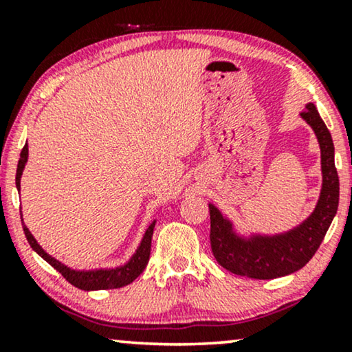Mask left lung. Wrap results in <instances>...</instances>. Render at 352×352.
Segmentation results:
<instances>
[{"label":"left lung","mask_w":352,"mask_h":352,"mask_svg":"<svg viewBox=\"0 0 352 352\" xmlns=\"http://www.w3.org/2000/svg\"><path fill=\"white\" fill-rule=\"evenodd\" d=\"M301 118L314 129L320 146L322 190L309 218L292 230L277 235L242 237L232 223L210 204L211 250L221 266L232 274L250 278H277L300 271L320 247L340 200V179L335 168V147L314 104H307Z\"/></svg>","instance_id":"8db88e82"}]
</instances>
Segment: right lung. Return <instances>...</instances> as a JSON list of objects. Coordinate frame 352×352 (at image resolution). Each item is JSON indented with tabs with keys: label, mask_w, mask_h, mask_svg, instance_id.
I'll return each mask as SVG.
<instances>
[{
	"label": "right lung",
	"mask_w": 352,
	"mask_h": 352,
	"mask_svg": "<svg viewBox=\"0 0 352 352\" xmlns=\"http://www.w3.org/2000/svg\"><path fill=\"white\" fill-rule=\"evenodd\" d=\"M27 158H28V146L25 144L17 163V173H16L17 190H21V177H22L23 168H25ZM21 219H22V213H21ZM22 226L30 247L35 250V252L40 254L46 263H50L51 266L54 267L57 272H60L65 280L70 282L74 287L85 292H91V290H110V288L124 287L128 285V283H131L134 278L141 276V272L146 269L148 263V256H151L152 234H153V228H155V221L148 226L146 234H144V237L141 240V245H139L136 250V253L133 254L131 259H129L124 266H120L115 269H94V271H76V269H72L69 266H65L64 263L57 261L56 258H52L51 254H47L45 250L38 245L35 237H33L30 230L27 229V226L25 224Z\"/></svg>",
	"instance_id": "add662e5"
}]
</instances>
